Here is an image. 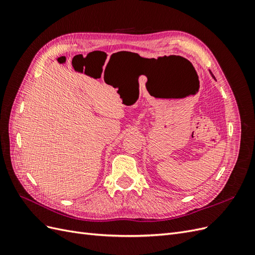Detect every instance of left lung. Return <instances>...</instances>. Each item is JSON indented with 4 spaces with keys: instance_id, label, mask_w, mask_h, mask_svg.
<instances>
[{
    "instance_id": "left-lung-1",
    "label": "left lung",
    "mask_w": 255,
    "mask_h": 255,
    "mask_svg": "<svg viewBox=\"0 0 255 255\" xmlns=\"http://www.w3.org/2000/svg\"><path fill=\"white\" fill-rule=\"evenodd\" d=\"M210 73H211V75H212V78H213V79H214V80H216V79H215V76H214V74H213V73H212V72H211V71H210Z\"/></svg>"
}]
</instances>
